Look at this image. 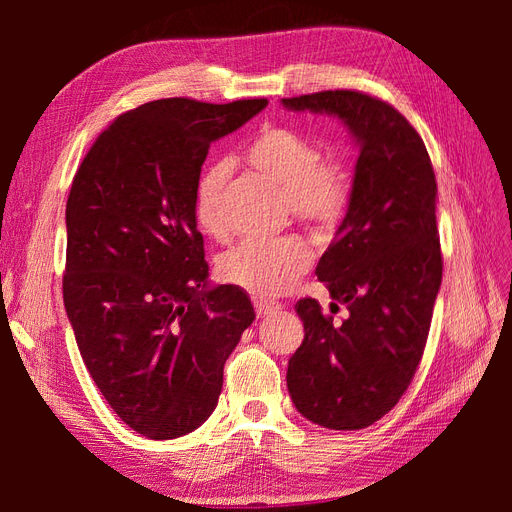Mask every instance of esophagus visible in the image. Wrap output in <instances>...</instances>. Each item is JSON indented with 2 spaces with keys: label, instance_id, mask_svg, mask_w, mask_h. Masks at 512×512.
I'll list each match as a JSON object with an SVG mask.
<instances>
[{
  "label": "esophagus",
  "instance_id": "esophagus-1",
  "mask_svg": "<svg viewBox=\"0 0 512 512\" xmlns=\"http://www.w3.org/2000/svg\"><path fill=\"white\" fill-rule=\"evenodd\" d=\"M254 307H256L258 318H269L282 309L280 303H273V301H254Z\"/></svg>",
  "mask_w": 512,
  "mask_h": 512
}]
</instances>
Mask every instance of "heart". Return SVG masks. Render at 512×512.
<instances>
[{"mask_svg": "<svg viewBox=\"0 0 512 512\" xmlns=\"http://www.w3.org/2000/svg\"><path fill=\"white\" fill-rule=\"evenodd\" d=\"M247 160L286 194L294 220L316 232H331L344 220L352 198L346 170L322 160V149L312 138L284 126H269L247 147ZM232 177L230 160L207 164L196 181L194 215L209 237L228 230L226 196ZM312 262L309 247L297 237L277 241L247 239L230 247L218 260L220 280L258 299L286 292Z\"/></svg>", "mask_w": 512, "mask_h": 512, "instance_id": "b5f03b06", "label": "heart"}]
</instances>
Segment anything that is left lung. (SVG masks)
Returning <instances> with one entry per match:
<instances>
[{
    "instance_id": "left-lung-1",
    "label": "left lung",
    "mask_w": 512,
    "mask_h": 512,
    "mask_svg": "<svg viewBox=\"0 0 512 512\" xmlns=\"http://www.w3.org/2000/svg\"><path fill=\"white\" fill-rule=\"evenodd\" d=\"M282 104L342 119L359 145L350 207L316 267L348 318L333 322L309 297L294 305L305 337L288 361V393L307 421L365 429L406 393L427 344L442 284L436 175L389 102L335 89Z\"/></svg>"
}]
</instances>
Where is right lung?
Wrapping results in <instances>:
<instances>
[{
	"label": "right lung",
	"mask_w": 512,
	"mask_h": 512,
	"mask_svg": "<svg viewBox=\"0 0 512 512\" xmlns=\"http://www.w3.org/2000/svg\"><path fill=\"white\" fill-rule=\"evenodd\" d=\"M267 106L147 102L119 115L76 170L64 305L83 363L123 423L151 440L203 425L224 363L254 322L237 286H209L194 192L209 147Z\"/></svg>",
	"instance_id": "add662e5"
}]
</instances>
